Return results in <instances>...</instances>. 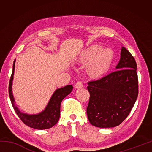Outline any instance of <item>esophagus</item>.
Returning <instances> with one entry per match:
<instances>
[{"instance_id":"obj_1","label":"esophagus","mask_w":152,"mask_h":152,"mask_svg":"<svg viewBox=\"0 0 152 152\" xmlns=\"http://www.w3.org/2000/svg\"><path fill=\"white\" fill-rule=\"evenodd\" d=\"M75 87L76 88H80L83 87V83L82 81H78L75 84Z\"/></svg>"}]
</instances>
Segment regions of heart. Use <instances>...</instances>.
<instances>
[{
    "instance_id": "1",
    "label": "heart",
    "mask_w": 152,
    "mask_h": 152,
    "mask_svg": "<svg viewBox=\"0 0 152 152\" xmlns=\"http://www.w3.org/2000/svg\"><path fill=\"white\" fill-rule=\"evenodd\" d=\"M101 48L99 45H94L84 51L83 59L84 60H91L94 58L91 67L92 72L95 75H101L107 70L111 61L113 53L109 49Z\"/></svg>"
}]
</instances>
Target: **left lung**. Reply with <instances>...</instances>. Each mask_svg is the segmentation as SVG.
Wrapping results in <instances>:
<instances>
[{
	"mask_svg": "<svg viewBox=\"0 0 152 152\" xmlns=\"http://www.w3.org/2000/svg\"><path fill=\"white\" fill-rule=\"evenodd\" d=\"M136 71L134 58L123 47L116 70L88 82L90 98L86 113L92 125L100 128L116 127L127 118L138 96Z\"/></svg>",
	"mask_w": 152,
	"mask_h": 152,
	"instance_id": "left-lung-1",
	"label": "left lung"
}]
</instances>
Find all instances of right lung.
<instances>
[{
    "mask_svg": "<svg viewBox=\"0 0 152 152\" xmlns=\"http://www.w3.org/2000/svg\"><path fill=\"white\" fill-rule=\"evenodd\" d=\"M15 60L13 62L12 74L10 78L9 86V94L11 103L15 111L20 120L25 125L36 129H46L54 126L58 123L60 115V104L62 100L70 93L73 89L72 85H67L63 88H58L51 96L45 109L38 114L29 115L22 113L15 104V99L12 92V84L15 72Z\"/></svg>",
    "mask_w": 152,
    "mask_h": 152,
    "instance_id": "right-lung-1",
    "label": "right lung"
}]
</instances>
